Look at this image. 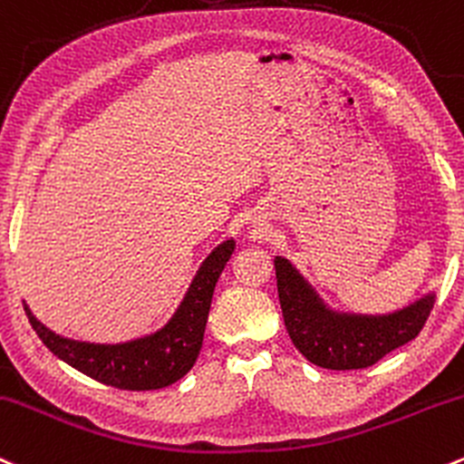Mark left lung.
<instances>
[{"label":"left lung","mask_w":464,"mask_h":464,"mask_svg":"<svg viewBox=\"0 0 464 464\" xmlns=\"http://www.w3.org/2000/svg\"><path fill=\"white\" fill-rule=\"evenodd\" d=\"M273 262L290 339L310 363L325 370L374 365L392 350L416 339L436 302L434 290H427L390 313L339 310L325 302L290 259L277 256Z\"/></svg>","instance_id":"obj_1"}]
</instances>
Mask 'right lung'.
Returning <instances> with one entry per match:
<instances>
[{"mask_svg":"<svg viewBox=\"0 0 464 464\" xmlns=\"http://www.w3.org/2000/svg\"><path fill=\"white\" fill-rule=\"evenodd\" d=\"M233 251V237L216 244L198 266L171 317L160 328L134 339L116 343L70 339L39 322L28 304H24V310L45 348L90 379L119 390H160L182 379L196 363L205 339L213 290Z\"/></svg>","mask_w":464,"mask_h":464,"instance_id":"1","label":"right lung"}]
</instances>
